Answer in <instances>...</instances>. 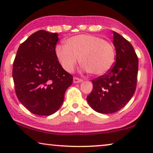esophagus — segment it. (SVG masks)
<instances>
[{
	"instance_id": "34e87169",
	"label": "esophagus",
	"mask_w": 153,
	"mask_h": 153,
	"mask_svg": "<svg viewBox=\"0 0 153 153\" xmlns=\"http://www.w3.org/2000/svg\"><path fill=\"white\" fill-rule=\"evenodd\" d=\"M82 81H83L82 79L77 78V77H74V79H73V83H81V82H82Z\"/></svg>"
}]
</instances>
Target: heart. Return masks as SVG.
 Instances as JSON below:
<instances>
[{
  "mask_svg": "<svg viewBox=\"0 0 153 153\" xmlns=\"http://www.w3.org/2000/svg\"><path fill=\"white\" fill-rule=\"evenodd\" d=\"M55 53L67 72H72L79 59L84 70L94 76L107 73L112 68L116 58V51L111 43L95 35L86 34L68 39L65 47L57 45Z\"/></svg>",
  "mask_w": 153,
  "mask_h": 153,
  "instance_id": "obj_1",
  "label": "heart"
}]
</instances>
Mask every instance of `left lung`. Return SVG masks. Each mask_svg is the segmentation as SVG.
<instances>
[{
    "label": "left lung",
    "mask_w": 153,
    "mask_h": 153,
    "mask_svg": "<svg viewBox=\"0 0 153 153\" xmlns=\"http://www.w3.org/2000/svg\"><path fill=\"white\" fill-rule=\"evenodd\" d=\"M115 65L107 74L92 80L93 91L87 96L89 105L98 113L113 114L124 107L134 94L139 60L130 42L113 31Z\"/></svg>",
    "instance_id": "1"
}]
</instances>
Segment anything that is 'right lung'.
Instances as JSON below:
<instances>
[{
	"label": "right lung",
	"instance_id": "obj_1",
	"mask_svg": "<svg viewBox=\"0 0 153 153\" xmlns=\"http://www.w3.org/2000/svg\"><path fill=\"white\" fill-rule=\"evenodd\" d=\"M58 33L40 30L19 46L12 77L19 102L31 113L50 116L63 103L73 76L59 63L55 53Z\"/></svg>",
	"mask_w": 153,
	"mask_h": 153
}]
</instances>
